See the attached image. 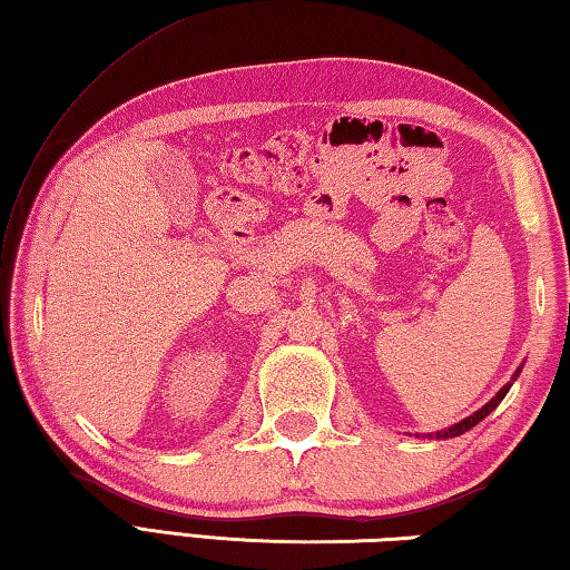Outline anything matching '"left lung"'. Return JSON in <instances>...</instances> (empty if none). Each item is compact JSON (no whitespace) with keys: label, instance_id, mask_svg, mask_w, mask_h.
I'll list each match as a JSON object with an SVG mask.
<instances>
[{"label":"left lung","instance_id":"left-lung-1","mask_svg":"<svg viewBox=\"0 0 570 570\" xmlns=\"http://www.w3.org/2000/svg\"><path fill=\"white\" fill-rule=\"evenodd\" d=\"M521 370L523 367H519L517 372H513V377H511V382H507L501 386V390L497 392V396H493V400H489L484 406H481V410H476L474 414L471 416H466V419H461V422H456V424H452V426H446V429H442V432H434V434H416V436H424V439H452V436H459V434H464V432H469L471 426H476L481 419H487L493 410H497V406L501 404V400L503 396L509 394V390H511V384L517 382V377L521 374Z\"/></svg>","mask_w":570,"mask_h":570}]
</instances>
